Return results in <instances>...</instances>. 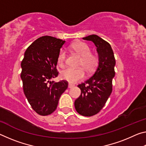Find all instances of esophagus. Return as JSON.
<instances>
[{
  "instance_id": "1",
  "label": "esophagus",
  "mask_w": 146,
  "mask_h": 146,
  "mask_svg": "<svg viewBox=\"0 0 146 146\" xmlns=\"http://www.w3.org/2000/svg\"><path fill=\"white\" fill-rule=\"evenodd\" d=\"M73 86H74V85L71 84H70V83H69V84H68V88H73Z\"/></svg>"
}]
</instances>
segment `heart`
I'll return each instance as SVG.
<instances>
[{
	"label": "heart",
	"mask_w": 146,
	"mask_h": 146,
	"mask_svg": "<svg viewBox=\"0 0 146 146\" xmlns=\"http://www.w3.org/2000/svg\"><path fill=\"white\" fill-rule=\"evenodd\" d=\"M73 51L81 56L78 67L82 68H66L61 71V78L71 83H76L84 78V70L88 73L93 72L98 64V57L95 54L91 53V48L87 44L82 42H76L71 46ZM66 53L61 49L57 56V64L61 68L65 65Z\"/></svg>",
	"instance_id": "heart-1"
}]
</instances>
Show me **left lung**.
Wrapping results in <instances>:
<instances>
[{"instance_id": "1", "label": "left lung", "mask_w": 146, "mask_h": 146, "mask_svg": "<svg viewBox=\"0 0 146 146\" xmlns=\"http://www.w3.org/2000/svg\"><path fill=\"white\" fill-rule=\"evenodd\" d=\"M82 39L92 41L97 47L98 65L92 76L78 85L81 94L75 101V108L80 115L91 117L102 110L112 92L116 62L111 46L108 42L97 35Z\"/></svg>"}]
</instances>
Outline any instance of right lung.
Listing matches in <instances>:
<instances>
[{
	"instance_id": "add662e5",
	"label": "right lung",
	"mask_w": 146,
	"mask_h": 146,
	"mask_svg": "<svg viewBox=\"0 0 146 146\" xmlns=\"http://www.w3.org/2000/svg\"><path fill=\"white\" fill-rule=\"evenodd\" d=\"M64 43L51 36H41L27 48L21 62L24 95L33 110L42 116L55 111L68 88L67 81H51L58 75L57 56Z\"/></svg>"
}]
</instances>
